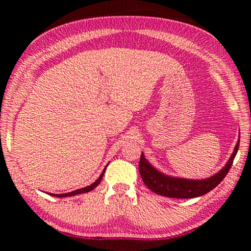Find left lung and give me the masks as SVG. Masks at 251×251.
<instances>
[{"label": "left lung", "mask_w": 251, "mask_h": 251, "mask_svg": "<svg viewBox=\"0 0 251 251\" xmlns=\"http://www.w3.org/2000/svg\"><path fill=\"white\" fill-rule=\"evenodd\" d=\"M240 138V137H239ZM239 147V139L235 146L230 158L228 159L226 165L215 175L205 179H187V178L174 177L161 173L155 168L145 158V155L142 152L141 160H139V174H141L143 181L152 192L161 196L169 198H195L202 196L216 186L220 184L227 173L230 169L232 161Z\"/></svg>", "instance_id": "left-lung-1"}]
</instances>
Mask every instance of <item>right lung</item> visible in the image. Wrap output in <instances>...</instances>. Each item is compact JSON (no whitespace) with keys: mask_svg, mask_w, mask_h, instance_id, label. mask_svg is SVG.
Returning <instances> with one entry per match:
<instances>
[{"mask_svg":"<svg viewBox=\"0 0 251 251\" xmlns=\"http://www.w3.org/2000/svg\"><path fill=\"white\" fill-rule=\"evenodd\" d=\"M107 165H106V166H105L104 171L101 172L100 177L97 178V179L94 182H93V184H91L90 186L84 187V188H80V189H77V190H74V192L66 193V194H50V195H52V196H54V197H71V196H75V195H79V194H84V193L91 192V190H93V189L95 188V187H97V185L100 184V180L103 179V176H104V174H105V171H106V167H107Z\"/></svg>","mask_w":251,"mask_h":251,"instance_id":"add662e5","label":"right lung"}]
</instances>
